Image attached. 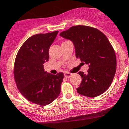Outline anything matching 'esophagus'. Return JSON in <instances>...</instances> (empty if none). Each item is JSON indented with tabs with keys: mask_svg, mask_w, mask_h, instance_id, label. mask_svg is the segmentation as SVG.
Segmentation results:
<instances>
[{
	"mask_svg": "<svg viewBox=\"0 0 129 129\" xmlns=\"http://www.w3.org/2000/svg\"><path fill=\"white\" fill-rule=\"evenodd\" d=\"M64 77H66V78H70L72 76V74L70 73H68V72H66V73H64Z\"/></svg>",
	"mask_w": 129,
	"mask_h": 129,
	"instance_id": "obj_1",
	"label": "esophagus"
}]
</instances>
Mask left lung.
<instances>
[{
  "label": "left lung",
  "mask_w": 129,
  "mask_h": 129,
  "mask_svg": "<svg viewBox=\"0 0 129 129\" xmlns=\"http://www.w3.org/2000/svg\"><path fill=\"white\" fill-rule=\"evenodd\" d=\"M60 36L73 42L76 57L89 65L87 73L78 72L82 77L77 89L78 94L90 98L103 94L116 69L115 51L106 35L92 27L78 25L61 32Z\"/></svg>",
  "instance_id": "1"
}]
</instances>
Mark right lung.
<instances>
[{
	"mask_svg": "<svg viewBox=\"0 0 129 129\" xmlns=\"http://www.w3.org/2000/svg\"><path fill=\"white\" fill-rule=\"evenodd\" d=\"M58 31L33 35L19 49L14 62L17 87L30 102L41 106L51 103L61 92L63 73L45 72L44 64L49 58V49Z\"/></svg>",
	"mask_w": 129,
	"mask_h": 129,
	"instance_id": "1",
	"label": "right lung"
}]
</instances>
